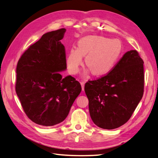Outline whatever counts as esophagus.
Masks as SVG:
<instances>
[{
    "label": "esophagus",
    "instance_id": "obj_1",
    "mask_svg": "<svg viewBox=\"0 0 158 158\" xmlns=\"http://www.w3.org/2000/svg\"><path fill=\"white\" fill-rule=\"evenodd\" d=\"M81 85L82 90H84V85H85V83H84V82H81Z\"/></svg>",
    "mask_w": 158,
    "mask_h": 158
}]
</instances>
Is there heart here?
I'll return each mask as SVG.
<instances>
[{
	"mask_svg": "<svg viewBox=\"0 0 158 158\" xmlns=\"http://www.w3.org/2000/svg\"><path fill=\"white\" fill-rule=\"evenodd\" d=\"M122 52V44L118 40L103 36L89 35L78 42V49H70L66 64L70 73L75 75L85 57V66L94 76L104 75L112 69Z\"/></svg>",
	"mask_w": 158,
	"mask_h": 158,
	"instance_id": "obj_1",
	"label": "heart"
}]
</instances>
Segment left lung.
<instances>
[{"instance_id":"8db88e82","label":"left lung","mask_w":158,"mask_h":158,"mask_svg":"<svg viewBox=\"0 0 158 158\" xmlns=\"http://www.w3.org/2000/svg\"><path fill=\"white\" fill-rule=\"evenodd\" d=\"M143 64L136 51H129L106 75L85 83L89 112L96 125L113 129L131 118L144 93Z\"/></svg>"}]
</instances>
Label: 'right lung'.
Here are the masks:
<instances>
[{
    "label": "right lung",
    "mask_w": 158,
    "mask_h": 158,
    "mask_svg": "<svg viewBox=\"0 0 158 158\" xmlns=\"http://www.w3.org/2000/svg\"><path fill=\"white\" fill-rule=\"evenodd\" d=\"M66 29L44 34L18 61L15 92L24 112L36 124L49 127L61 123L81 91L72 76L63 78L66 51L60 40Z\"/></svg>",
    "instance_id": "right-lung-1"
}]
</instances>
